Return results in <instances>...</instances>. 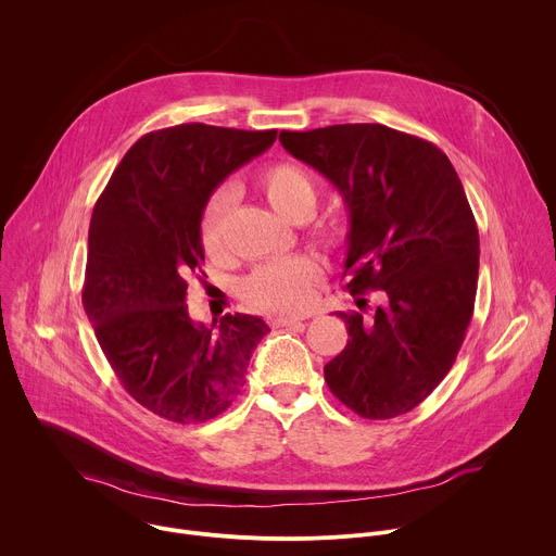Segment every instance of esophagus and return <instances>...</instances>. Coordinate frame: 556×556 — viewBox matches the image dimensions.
Listing matches in <instances>:
<instances>
[{
	"mask_svg": "<svg viewBox=\"0 0 556 556\" xmlns=\"http://www.w3.org/2000/svg\"><path fill=\"white\" fill-rule=\"evenodd\" d=\"M301 320H305V316H277L273 320L275 327H290V325H299Z\"/></svg>",
	"mask_w": 556,
	"mask_h": 556,
	"instance_id": "1",
	"label": "esophagus"
}]
</instances>
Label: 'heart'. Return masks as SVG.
Instances as JSON below:
<instances>
[{
  "label": "heart",
  "instance_id": "1",
  "mask_svg": "<svg viewBox=\"0 0 556 556\" xmlns=\"http://www.w3.org/2000/svg\"><path fill=\"white\" fill-rule=\"evenodd\" d=\"M255 188L270 210L290 223L305 220L316 207V185L312 176L290 161L266 165L255 176ZM227 212L229 197L218 194L205 214L203 242L212 255H223L225 251L223 231ZM312 236L325 247H336L340 242V231L331 223H316ZM320 275L323 268L314 257L294 255L255 268L244 281V292L249 301L264 309L299 312L309 305Z\"/></svg>",
  "mask_w": 556,
  "mask_h": 556
}]
</instances>
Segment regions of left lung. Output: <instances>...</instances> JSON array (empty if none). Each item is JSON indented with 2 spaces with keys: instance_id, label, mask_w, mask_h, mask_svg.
<instances>
[{
  "instance_id": "left-lung-1",
  "label": "left lung",
  "mask_w": 556,
  "mask_h": 556,
  "mask_svg": "<svg viewBox=\"0 0 556 556\" xmlns=\"http://www.w3.org/2000/svg\"><path fill=\"white\" fill-rule=\"evenodd\" d=\"M281 146L336 185L349 212L346 346L329 391L364 419L417 408L450 374L471 323L480 240L463 182L434 143L384 124L281 130Z\"/></svg>"
}]
</instances>
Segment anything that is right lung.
Instances as JSON below:
<instances>
[{"instance_id": "1", "label": "right lung", "mask_w": 556, "mask_h": 556, "mask_svg": "<svg viewBox=\"0 0 556 556\" xmlns=\"http://www.w3.org/2000/svg\"><path fill=\"white\" fill-rule=\"evenodd\" d=\"M277 130L178 124L124 154L91 225L83 305L124 391L174 424L225 413L244 387L260 316L227 314L212 327L188 312V277L205 275L203 212L218 185L268 150Z\"/></svg>"}]
</instances>
